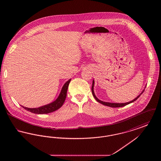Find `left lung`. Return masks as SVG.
Instances as JSON below:
<instances>
[{"label":"left lung","mask_w":161,"mask_h":161,"mask_svg":"<svg viewBox=\"0 0 161 161\" xmlns=\"http://www.w3.org/2000/svg\"><path fill=\"white\" fill-rule=\"evenodd\" d=\"M93 86H94V81H93V83H92V95H93V96L94 97L95 99L97 100L98 102H99L101 104H103V105H104V106H108V107H121L125 106H126V105H127V104H130V103H133V102H134L135 101H136V100H137L138 98L141 96V95L144 92V91H143V92H142V93H141L138 97H137L135 99L129 102V103H112L104 102V101H101V100H99V99H98V98L96 97V96H95V93H94V92H93Z\"/></svg>","instance_id":"1"}]
</instances>
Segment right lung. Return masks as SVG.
Segmentation results:
<instances>
[{
	"label": "right lung",
	"mask_w": 161,
	"mask_h": 161,
	"mask_svg": "<svg viewBox=\"0 0 161 161\" xmlns=\"http://www.w3.org/2000/svg\"><path fill=\"white\" fill-rule=\"evenodd\" d=\"M70 80H71L70 79L65 84H64L58 97L54 102H53L49 104L45 105V106L38 107V108H31L24 107L22 106L25 110H26L30 112H32V113L36 114H47L51 113L57 110V109H58L59 108H60L62 106V105L63 104V103L65 101V99L66 98V95H67V91H68V86H69V83H70Z\"/></svg>",
	"instance_id": "obj_1"
}]
</instances>
